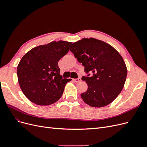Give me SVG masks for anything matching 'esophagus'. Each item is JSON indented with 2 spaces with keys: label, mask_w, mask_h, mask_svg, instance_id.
<instances>
[{
  "label": "esophagus",
  "mask_w": 147,
  "mask_h": 147,
  "mask_svg": "<svg viewBox=\"0 0 147 147\" xmlns=\"http://www.w3.org/2000/svg\"><path fill=\"white\" fill-rule=\"evenodd\" d=\"M80 80H81V79H80V78H78V79H74V81L76 82H80Z\"/></svg>",
  "instance_id": "esophagus-1"
}]
</instances>
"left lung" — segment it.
Returning <instances> with one entry per match:
<instances>
[{
	"label": "left lung",
	"instance_id": "left-lung-1",
	"mask_svg": "<svg viewBox=\"0 0 147 147\" xmlns=\"http://www.w3.org/2000/svg\"><path fill=\"white\" fill-rule=\"evenodd\" d=\"M69 50L82 63L85 71L92 75L83 76L88 85L80 94L85 103L102 107L111 103L124 88L127 69L123 57L110 44L94 38H82L72 44Z\"/></svg>",
	"mask_w": 147,
	"mask_h": 147
}]
</instances>
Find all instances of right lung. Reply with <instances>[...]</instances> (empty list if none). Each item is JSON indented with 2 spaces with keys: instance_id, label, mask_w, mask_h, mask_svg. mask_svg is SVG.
<instances>
[{
  "instance_id": "add662e5",
  "label": "right lung",
  "mask_w": 147,
  "mask_h": 147,
  "mask_svg": "<svg viewBox=\"0 0 147 147\" xmlns=\"http://www.w3.org/2000/svg\"><path fill=\"white\" fill-rule=\"evenodd\" d=\"M72 42L59 40L32 49L17 66L19 85L24 95L40 106L52 105L62 97L70 79H62L58 62Z\"/></svg>"
}]
</instances>
